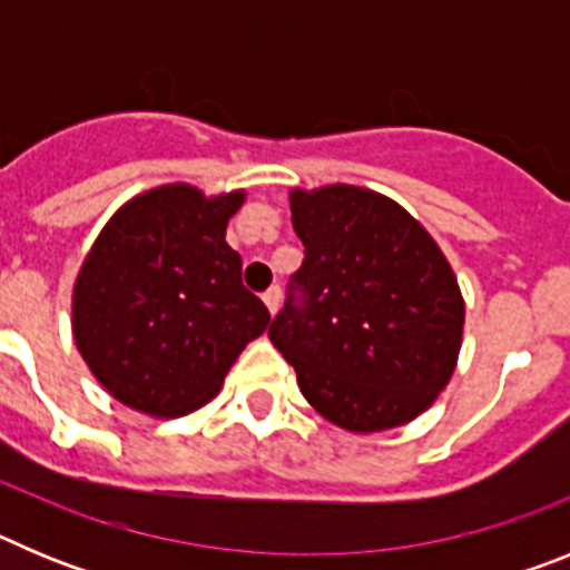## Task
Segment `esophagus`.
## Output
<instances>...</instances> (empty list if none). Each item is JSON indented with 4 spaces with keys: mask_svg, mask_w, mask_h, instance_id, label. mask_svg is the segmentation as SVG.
I'll return each mask as SVG.
<instances>
[{
    "mask_svg": "<svg viewBox=\"0 0 570 570\" xmlns=\"http://www.w3.org/2000/svg\"><path fill=\"white\" fill-rule=\"evenodd\" d=\"M262 302H265V305H268L271 314H276V311H279V302H282V291H279V285H271V288L265 291V294H262Z\"/></svg>",
    "mask_w": 570,
    "mask_h": 570,
    "instance_id": "1",
    "label": "esophagus"
}]
</instances>
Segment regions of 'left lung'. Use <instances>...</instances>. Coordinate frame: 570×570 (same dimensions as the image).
<instances>
[{"mask_svg":"<svg viewBox=\"0 0 570 570\" xmlns=\"http://www.w3.org/2000/svg\"><path fill=\"white\" fill-rule=\"evenodd\" d=\"M305 259L271 322L302 396L334 425L374 434L440 396L465 325L456 276L405 208L356 185L291 194Z\"/></svg>","mask_w":570,"mask_h":570,"instance_id":"8db88e82","label":"left lung"}]
</instances>
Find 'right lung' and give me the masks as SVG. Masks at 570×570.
Segmentation results:
<instances>
[{
	"label": "right lung",
	"mask_w": 570,
	"mask_h": 570,
	"mask_svg": "<svg viewBox=\"0 0 570 570\" xmlns=\"http://www.w3.org/2000/svg\"><path fill=\"white\" fill-rule=\"evenodd\" d=\"M245 190L163 185L110 216L73 285V340L110 396L183 416L223 387L271 314L242 285L228 219Z\"/></svg>",
	"instance_id": "1"
}]
</instances>
